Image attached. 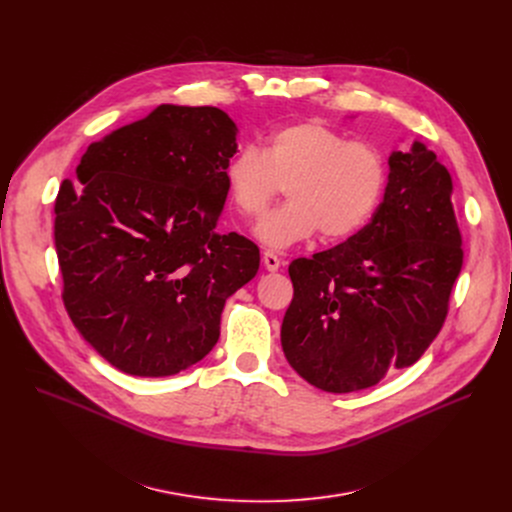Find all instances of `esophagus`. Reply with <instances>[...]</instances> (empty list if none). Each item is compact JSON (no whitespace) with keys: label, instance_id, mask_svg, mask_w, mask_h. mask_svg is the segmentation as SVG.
Masks as SVG:
<instances>
[{"label":"esophagus","instance_id":"obj_1","mask_svg":"<svg viewBox=\"0 0 512 512\" xmlns=\"http://www.w3.org/2000/svg\"><path fill=\"white\" fill-rule=\"evenodd\" d=\"M263 265H265L267 271H277L281 267V259L273 251H265L263 253Z\"/></svg>","mask_w":512,"mask_h":512}]
</instances>
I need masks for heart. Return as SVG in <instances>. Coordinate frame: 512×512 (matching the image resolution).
<instances>
[{
	"mask_svg": "<svg viewBox=\"0 0 512 512\" xmlns=\"http://www.w3.org/2000/svg\"><path fill=\"white\" fill-rule=\"evenodd\" d=\"M223 176L243 216L263 214L285 184L289 200L263 218L255 237L265 247L287 249L318 231L330 241L358 233L383 200L389 170L375 145L348 141L310 119L275 129L261 154L243 148Z\"/></svg>",
	"mask_w": 512,
	"mask_h": 512,
	"instance_id": "b5f03b06",
	"label": "heart"
}]
</instances>
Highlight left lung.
<instances>
[{
	"label": "left lung",
	"mask_w": 512,
	"mask_h": 512,
	"mask_svg": "<svg viewBox=\"0 0 512 512\" xmlns=\"http://www.w3.org/2000/svg\"><path fill=\"white\" fill-rule=\"evenodd\" d=\"M452 176L425 143L391 152L383 202L342 245L296 259L281 346L302 379L352 393L411 367L440 334L462 269Z\"/></svg>",
	"instance_id": "left-lung-1"
}]
</instances>
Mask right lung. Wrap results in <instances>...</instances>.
Returning <instances> with one entry per match:
<instances>
[{
	"instance_id": "right-lung-1",
	"label": "right lung",
	"mask_w": 512,
	"mask_h": 512,
	"mask_svg": "<svg viewBox=\"0 0 512 512\" xmlns=\"http://www.w3.org/2000/svg\"><path fill=\"white\" fill-rule=\"evenodd\" d=\"M237 125L216 107L160 105L91 143L54 204L64 308L115 369L170 377L221 336L225 302L259 269L218 235Z\"/></svg>"
}]
</instances>
